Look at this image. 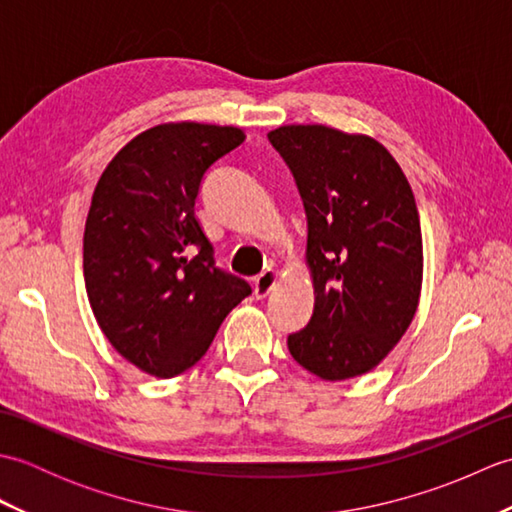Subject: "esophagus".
I'll list each match as a JSON object with an SVG mask.
<instances>
[{
  "instance_id": "1",
  "label": "esophagus",
  "mask_w": 512,
  "mask_h": 512,
  "mask_svg": "<svg viewBox=\"0 0 512 512\" xmlns=\"http://www.w3.org/2000/svg\"><path fill=\"white\" fill-rule=\"evenodd\" d=\"M277 270H273V268H268V270H264L262 275H259L257 279H255V284H253V292H255V297L257 299H266L268 295H270V290L275 288V284H277Z\"/></svg>"
}]
</instances>
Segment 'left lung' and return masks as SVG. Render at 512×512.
<instances>
[{"instance_id":"1","label":"left lung","mask_w":512,"mask_h":512,"mask_svg":"<svg viewBox=\"0 0 512 512\" xmlns=\"http://www.w3.org/2000/svg\"><path fill=\"white\" fill-rule=\"evenodd\" d=\"M268 140L286 160L308 217L314 312L288 336L292 358L323 380L367 374L418 310L422 231L396 158L365 134L284 125Z\"/></svg>"}]
</instances>
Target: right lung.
<instances>
[{"label":"right lung","mask_w":512,"mask_h":512,"mask_svg":"<svg viewBox=\"0 0 512 512\" xmlns=\"http://www.w3.org/2000/svg\"><path fill=\"white\" fill-rule=\"evenodd\" d=\"M244 138L231 125L162 123L129 140L96 182L85 290L107 341L145 374L171 378L198 363L250 295L215 266L193 209L206 169Z\"/></svg>","instance_id":"add662e5"}]
</instances>
